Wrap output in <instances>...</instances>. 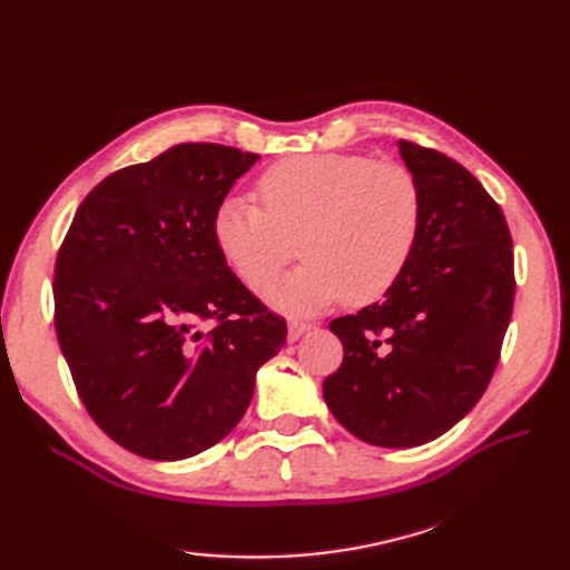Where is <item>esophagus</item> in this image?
Returning a JSON list of instances; mask_svg holds the SVG:
<instances>
[{
  "mask_svg": "<svg viewBox=\"0 0 570 570\" xmlns=\"http://www.w3.org/2000/svg\"><path fill=\"white\" fill-rule=\"evenodd\" d=\"M312 323H299V321H289L287 325V342H297L302 335H306L312 331Z\"/></svg>",
  "mask_w": 570,
  "mask_h": 570,
  "instance_id": "34e87169",
  "label": "esophagus"
}]
</instances>
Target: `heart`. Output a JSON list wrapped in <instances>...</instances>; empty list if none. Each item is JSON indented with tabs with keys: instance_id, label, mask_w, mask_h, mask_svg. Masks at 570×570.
Listing matches in <instances>:
<instances>
[{
	"instance_id": "obj_1",
	"label": "heart",
	"mask_w": 570,
	"mask_h": 570,
	"mask_svg": "<svg viewBox=\"0 0 570 570\" xmlns=\"http://www.w3.org/2000/svg\"><path fill=\"white\" fill-rule=\"evenodd\" d=\"M264 204L228 197L214 214V239L249 287L278 273L302 237L306 264L268 283L264 299L287 314H318L385 297L402 278L423 226V197L411 170L356 154L295 157L268 168Z\"/></svg>"
}]
</instances>
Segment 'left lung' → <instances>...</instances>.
Instances as JSON below:
<instances>
[{
  "mask_svg": "<svg viewBox=\"0 0 570 570\" xmlns=\"http://www.w3.org/2000/svg\"><path fill=\"white\" fill-rule=\"evenodd\" d=\"M419 180L423 226L383 302L331 323L344 347L325 377L333 416L390 450L444 435L485 392L513 306V252L502 209L469 170L400 140Z\"/></svg>",
  "mask_w": 570,
  "mask_h": 570,
  "instance_id": "obj_1",
  "label": "left lung"
}]
</instances>
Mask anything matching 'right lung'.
Returning <instances> with one entry per match:
<instances>
[{"label": "right lung", "mask_w": 570, "mask_h": 570, "mask_svg": "<svg viewBox=\"0 0 570 570\" xmlns=\"http://www.w3.org/2000/svg\"><path fill=\"white\" fill-rule=\"evenodd\" d=\"M256 161L189 142L120 168L85 197L59 249L63 358L95 423L137 456L180 461L220 442L285 344V321L214 239L218 204Z\"/></svg>", "instance_id": "add662e5"}]
</instances>
